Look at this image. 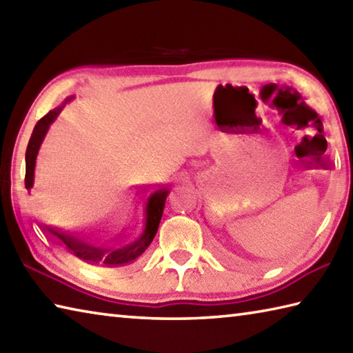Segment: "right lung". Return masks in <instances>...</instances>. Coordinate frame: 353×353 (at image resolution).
<instances>
[{"label": "right lung", "instance_id": "right-lung-1", "mask_svg": "<svg viewBox=\"0 0 353 353\" xmlns=\"http://www.w3.org/2000/svg\"><path fill=\"white\" fill-rule=\"evenodd\" d=\"M73 96L64 101V105L70 102ZM62 105V107H64ZM62 107L50 110L43 119H39L33 128L29 145L26 151V188L32 190L34 186V170H37V157L39 153L41 143L47 134L48 128L61 113ZM168 190L159 188L142 200L139 206H134L128 216L127 225L113 239H99L87 234L74 232L67 230L62 225L52 222L46 225V231L50 237L61 245L64 250L72 252L81 260L88 263L105 265V266H122L136 260L153 241L159 223H161L165 200L168 196Z\"/></svg>", "mask_w": 353, "mask_h": 353}]
</instances>
